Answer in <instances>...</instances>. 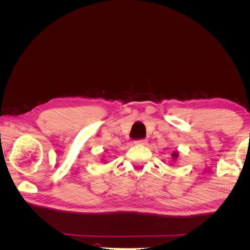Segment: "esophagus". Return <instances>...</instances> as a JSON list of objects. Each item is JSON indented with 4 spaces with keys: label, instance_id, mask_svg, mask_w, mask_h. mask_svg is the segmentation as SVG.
I'll use <instances>...</instances> for the list:
<instances>
[{
    "label": "esophagus",
    "instance_id": "1",
    "mask_svg": "<svg viewBox=\"0 0 250 250\" xmlns=\"http://www.w3.org/2000/svg\"><path fill=\"white\" fill-rule=\"evenodd\" d=\"M134 143L138 144V145H146V144H147V140H145V139L138 140V141H135Z\"/></svg>",
    "mask_w": 250,
    "mask_h": 250
}]
</instances>
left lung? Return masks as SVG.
<instances>
[{
	"label": "left lung",
	"instance_id": "8db88e82",
	"mask_svg": "<svg viewBox=\"0 0 250 250\" xmlns=\"http://www.w3.org/2000/svg\"><path fill=\"white\" fill-rule=\"evenodd\" d=\"M171 156H172V158H173V161H175L176 158L178 157V152H177V151H174V152L171 154Z\"/></svg>",
	"mask_w": 250,
	"mask_h": 250
}]
</instances>
